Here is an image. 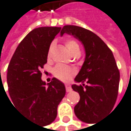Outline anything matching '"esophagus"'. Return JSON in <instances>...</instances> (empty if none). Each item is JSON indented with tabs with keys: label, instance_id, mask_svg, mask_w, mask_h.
I'll return each mask as SVG.
<instances>
[{
	"label": "esophagus",
	"instance_id": "esophagus-1",
	"mask_svg": "<svg viewBox=\"0 0 131 131\" xmlns=\"http://www.w3.org/2000/svg\"><path fill=\"white\" fill-rule=\"evenodd\" d=\"M66 92H71L72 91V88L70 86V84H66Z\"/></svg>",
	"mask_w": 131,
	"mask_h": 131
}]
</instances>
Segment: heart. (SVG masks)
<instances>
[{"instance_id": "obj_1", "label": "heart", "mask_w": 131, "mask_h": 131, "mask_svg": "<svg viewBox=\"0 0 131 131\" xmlns=\"http://www.w3.org/2000/svg\"><path fill=\"white\" fill-rule=\"evenodd\" d=\"M65 45L70 54H74L76 53L79 52V50H80L79 45L76 41H74L73 39H67L65 42ZM51 49H52V46H50L48 50V56L50 54ZM73 73V69L69 68L66 66H64V65H57L54 68V70H53L54 75L57 77V78L62 80V81L68 80L69 77H70V76L72 75Z\"/></svg>"}]
</instances>
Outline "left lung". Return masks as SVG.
Returning a JSON list of instances; mask_svg holds the SVG:
<instances>
[{
  "label": "left lung",
  "instance_id": "1",
  "mask_svg": "<svg viewBox=\"0 0 131 131\" xmlns=\"http://www.w3.org/2000/svg\"><path fill=\"white\" fill-rule=\"evenodd\" d=\"M65 33L81 41L85 50L84 64L74 79L82 84L72 85V89L80 95L74 113L84 123H95L114 107L118 96L119 71L112 50L95 33L74 25L64 26L61 35ZM84 82L87 85H84Z\"/></svg>",
  "mask_w": 131,
  "mask_h": 131
}]
</instances>
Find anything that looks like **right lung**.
I'll return each mask as SVG.
<instances>
[{"label": "right lung", "instance_id": "1", "mask_svg": "<svg viewBox=\"0 0 131 131\" xmlns=\"http://www.w3.org/2000/svg\"><path fill=\"white\" fill-rule=\"evenodd\" d=\"M60 31L61 27H58L32 30L19 44L8 67L11 103L30 120L42 126L54 121L58 106L66 95L62 81L54 77L46 84L40 72L47 62L50 43Z\"/></svg>", "mask_w": 131, "mask_h": 131}]
</instances>
